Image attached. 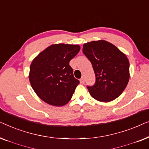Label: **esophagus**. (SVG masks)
<instances>
[{"instance_id": "1", "label": "esophagus", "mask_w": 149, "mask_h": 149, "mask_svg": "<svg viewBox=\"0 0 149 149\" xmlns=\"http://www.w3.org/2000/svg\"><path fill=\"white\" fill-rule=\"evenodd\" d=\"M84 82H85V79H84V78H83V77H82V78H81L80 79V83H84Z\"/></svg>"}]
</instances>
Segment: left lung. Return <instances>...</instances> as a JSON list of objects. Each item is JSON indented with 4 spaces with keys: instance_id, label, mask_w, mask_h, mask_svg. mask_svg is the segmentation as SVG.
Returning <instances> with one entry per match:
<instances>
[{
    "instance_id": "1",
    "label": "left lung",
    "mask_w": 149,
    "mask_h": 149,
    "mask_svg": "<svg viewBox=\"0 0 149 149\" xmlns=\"http://www.w3.org/2000/svg\"><path fill=\"white\" fill-rule=\"evenodd\" d=\"M83 53L91 62L95 75V84L87 86L91 97L103 102L119 97L130 79L127 56L117 47L104 40L84 44Z\"/></svg>"
}]
</instances>
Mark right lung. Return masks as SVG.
Masks as SVG:
<instances>
[{"label": "right lung", "instance_id": "obj_1", "mask_svg": "<svg viewBox=\"0 0 149 149\" xmlns=\"http://www.w3.org/2000/svg\"><path fill=\"white\" fill-rule=\"evenodd\" d=\"M80 49L78 45H52L32 62L30 83L34 92L45 102L61 107L70 100L79 81L74 77L69 62Z\"/></svg>", "mask_w": 149, "mask_h": 149}]
</instances>
